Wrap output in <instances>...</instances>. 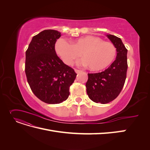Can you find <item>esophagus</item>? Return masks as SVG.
<instances>
[{"label": "esophagus", "mask_w": 150, "mask_h": 150, "mask_svg": "<svg viewBox=\"0 0 150 150\" xmlns=\"http://www.w3.org/2000/svg\"><path fill=\"white\" fill-rule=\"evenodd\" d=\"M74 71L76 72V73H77V74H79V73H81V72H82V71L78 70V69H74Z\"/></svg>", "instance_id": "obj_1"}]
</instances>
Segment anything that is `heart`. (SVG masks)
Returning a JSON list of instances; mask_svg holds the SVG:
<instances>
[{
  "instance_id": "obj_1",
  "label": "heart",
  "mask_w": 150,
  "mask_h": 150,
  "mask_svg": "<svg viewBox=\"0 0 150 150\" xmlns=\"http://www.w3.org/2000/svg\"><path fill=\"white\" fill-rule=\"evenodd\" d=\"M55 51L67 65H72L81 54L83 57L79 64L93 71L106 69L114 61L116 49L114 44L104 41L99 37L88 35L72 40V44L64 39H58L55 44Z\"/></svg>"
}]
</instances>
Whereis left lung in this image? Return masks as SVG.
<instances>
[{
	"mask_svg": "<svg viewBox=\"0 0 150 150\" xmlns=\"http://www.w3.org/2000/svg\"><path fill=\"white\" fill-rule=\"evenodd\" d=\"M106 36L116 49V59L104 71L88 74L86 84V92L90 99L101 104L110 103L118 96L125 84L128 69V50L121 39L110 34Z\"/></svg>",
	"mask_w": 150,
	"mask_h": 150,
	"instance_id": "8db88e82",
	"label": "left lung"
}]
</instances>
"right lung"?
Returning a JSON list of instances; mask_svg holds the SVG:
<instances>
[{
    "label": "right lung",
    "instance_id": "right-lung-1",
    "mask_svg": "<svg viewBox=\"0 0 150 150\" xmlns=\"http://www.w3.org/2000/svg\"><path fill=\"white\" fill-rule=\"evenodd\" d=\"M61 36L57 30H44L34 36L25 52V72L30 89L48 104L66 101L77 75L57 56L54 47Z\"/></svg>",
    "mask_w": 150,
    "mask_h": 150
}]
</instances>
